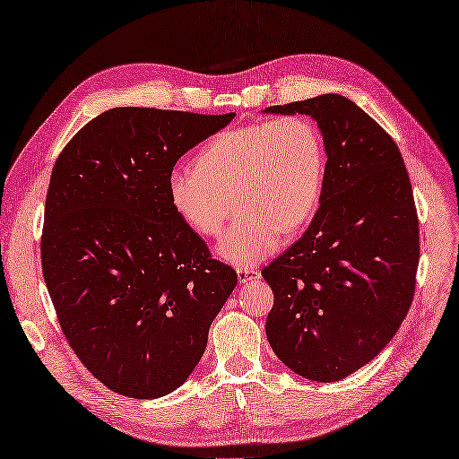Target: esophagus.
<instances>
[{
    "label": "esophagus",
    "mask_w": 459,
    "mask_h": 459,
    "mask_svg": "<svg viewBox=\"0 0 459 459\" xmlns=\"http://www.w3.org/2000/svg\"><path fill=\"white\" fill-rule=\"evenodd\" d=\"M259 276H261V273L257 269H254V267H238L237 269V278H238V281H241V283L254 281Z\"/></svg>",
    "instance_id": "34e87169"
}]
</instances>
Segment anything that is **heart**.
<instances>
[{
	"mask_svg": "<svg viewBox=\"0 0 459 459\" xmlns=\"http://www.w3.org/2000/svg\"><path fill=\"white\" fill-rule=\"evenodd\" d=\"M326 155L317 126L302 116L228 128L194 159V169L168 176V200L181 221L202 237L222 233L216 245L233 265H255L280 247L283 233L307 226L319 209Z\"/></svg>",
	"mask_w": 459,
	"mask_h": 459,
	"instance_id": "b5f03b06",
	"label": "heart"
}]
</instances>
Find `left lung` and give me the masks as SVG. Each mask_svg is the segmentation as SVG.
Wrapping results in <instances>:
<instances>
[{"instance_id":"1","label":"left lung","mask_w":459,"mask_h":459,"mask_svg":"<svg viewBox=\"0 0 459 459\" xmlns=\"http://www.w3.org/2000/svg\"><path fill=\"white\" fill-rule=\"evenodd\" d=\"M264 112L310 116L326 152L314 221L261 271L274 293L267 340L304 379L340 381L381 353L412 302L420 247L411 181L394 140L353 100L326 93Z\"/></svg>"}]
</instances>
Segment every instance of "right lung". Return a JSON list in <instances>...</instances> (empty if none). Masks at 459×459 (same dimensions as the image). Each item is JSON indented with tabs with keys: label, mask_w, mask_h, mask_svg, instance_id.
<instances>
[{
	"label": "right lung",
	"mask_w": 459,
	"mask_h": 459,
	"mask_svg": "<svg viewBox=\"0 0 459 459\" xmlns=\"http://www.w3.org/2000/svg\"><path fill=\"white\" fill-rule=\"evenodd\" d=\"M233 117L112 108L56 160L42 274L73 351L117 394L151 400L179 388L237 286L166 188L185 152Z\"/></svg>",
	"instance_id": "obj_1"
}]
</instances>
